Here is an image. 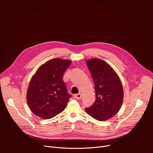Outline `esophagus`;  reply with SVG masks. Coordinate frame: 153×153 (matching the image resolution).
Masks as SVG:
<instances>
[{
	"mask_svg": "<svg viewBox=\"0 0 153 153\" xmlns=\"http://www.w3.org/2000/svg\"><path fill=\"white\" fill-rule=\"evenodd\" d=\"M74 98L76 99L77 100H80V99H81V98H82V94H81L80 93L75 94V95H74Z\"/></svg>",
	"mask_w": 153,
	"mask_h": 153,
	"instance_id": "obj_1",
	"label": "esophagus"
}]
</instances>
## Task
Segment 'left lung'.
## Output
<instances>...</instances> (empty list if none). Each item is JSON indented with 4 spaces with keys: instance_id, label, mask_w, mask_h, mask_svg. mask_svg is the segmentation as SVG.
<instances>
[{
    "instance_id": "1",
    "label": "left lung",
    "mask_w": 153,
    "mask_h": 153,
    "mask_svg": "<svg viewBox=\"0 0 153 153\" xmlns=\"http://www.w3.org/2000/svg\"><path fill=\"white\" fill-rule=\"evenodd\" d=\"M86 63L94 83L96 97L93 105L85 111L97 120H106L116 115L122 106V82L113 68L103 60L93 58Z\"/></svg>"
}]
</instances>
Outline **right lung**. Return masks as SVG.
Returning <instances> with one entry per match:
<instances>
[{"label":"right lung","mask_w":153,"mask_h":153,"mask_svg":"<svg viewBox=\"0 0 153 153\" xmlns=\"http://www.w3.org/2000/svg\"><path fill=\"white\" fill-rule=\"evenodd\" d=\"M70 60L51 59L37 70L27 90V100L30 110L37 116L49 119L62 112L71 96L63 81Z\"/></svg>","instance_id":"add662e5"}]
</instances>
